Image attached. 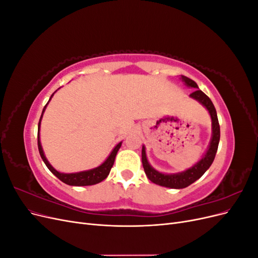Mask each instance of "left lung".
<instances>
[{
  "instance_id": "8db88e82",
  "label": "left lung",
  "mask_w": 258,
  "mask_h": 258,
  "mask_svg": "<svg viewBox=\"0 0 258 258\" xmlns=\"http://www.w3.org/2000/svg\"><path fill=\"white\" fill-rule=\"evenodd\" d=\"M181 80L182 82H184V84L187 86V87L196 89L192 93H190L189 97L194 100L198 101L202 106L206 107L211 116V120H212V136H211L210 143L206 153L204 154L202 158L198 162L195 163L192 167L186 169L185 171H182V172L162 173L151 166V163L147 160L145 146L144 145L142 146V163H143L145 174L148 177V179L159 186L168 187V188H174V189L185 188V187L189 186L194 182H196L198 178H200L205 174V172L211 167L215 158L218 143H220V137H221L217 114L212 101L210 100V98L206 95L205 92H202L199 89L198 85L190 79H188V77L181 75Z\"/></svg>"
}]
</instances>
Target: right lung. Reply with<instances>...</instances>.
I'll return each instance as SVG.
<instances>
[{
  "mask_svg": "<svg viewBox=\"0 0 258 258\" xmlns=\"http://www.w3.org/2000/svg\"><path fill=\"white\" fill-rule=\"evenodd\" d=\"M57 91V90H56ZM54 91V92H56ZM54 92L51 95V97L49 98L47 104H46L43 108V112L41 115V118L40 121H38V128H37V146H38V152H40L41 157L43 159V161L45 162V165L47 166V168L49 169L50 172L52 174L56 175L60 181H62L63 183L68 184V185H71V186H88V185H95L98 184L100 182H102L103 179H105L107 177V175L110 174V171L114 165V161H115V157L117 155V152L121 146L122 142H119L117 144L111 152V154L108 155V157L101 163L100 166L93 168V169H89V170H85V171H80V172H74V173H63V172H59L56 169H54L49 161L46 158V156L44 154L43 151V147L41 144V138H40V129H41V121L43 118V114L46 110V107H47L49 101L51 100L52 96L54 95Z\"/></svg>",
  "mask_w": 258,
  "mask_h": 258,
  "instance_id": "1",
  "label": "right lung"
}]
</instances>
